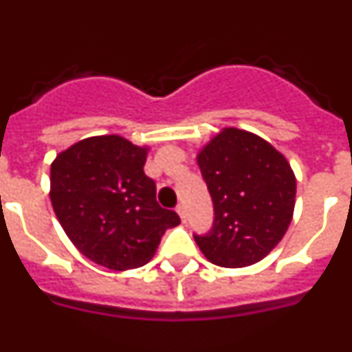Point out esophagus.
Segmentation results:
<instances>
[{
  "mask_svg": "<svg viewBox=\"0 0 352 352\" xmlns=\"http://www.w3.org/2000/svg\"><path fill=\"white\" fill-rule=\"evenodd\" d=\"M176 211H178L179 219H182V222H186V211H185V206L183 204H179L178 208H176Z\"/></svg>",
  "mask_w": 352,
  "mask_h": 352,
  "instance_id": "esophagus-1",
  "label": "esophagus"
}]
</instances>
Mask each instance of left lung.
<instances>
[{"mask_svg": "<svg viewBox=\"0 0 352 352\" xmlns=\"http://www.w3.org/2000/svg\"><path fill=\"white\" fill-rule=\"evenodd\" d=\"M214 220L194 236L210 263L245 268L268 256L287 232L296 204V176L287 158L248 130L223 126L197 151Z\"/></svg>", "mask_w": 352, "mask_h": 352, "instance_id": "left-lung-1", "label": "left lung"}]
</instances>
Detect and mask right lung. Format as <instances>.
<instances>
[{
    "mask_svg": "<svg viewBox=\"0 0 352 352\" xmlns=\"http://www.w3.org/2000/svg\"><path fill=\"white\" fill-rule=\"evenodd\" d=\"M149 149L118 133L93 135L51 164L56 219L74 247L104 268L144 266L167 227L179 223L178 214L157 203V186L144 174Z\"/></svg>",
    "mask_w": 352,
    "mask_h": 352,
    "instance_id": "obj_1",
    "label": "right lung"
}]
</instances>
